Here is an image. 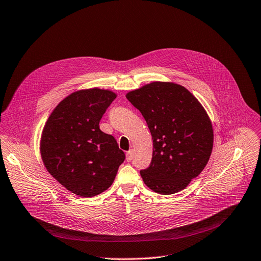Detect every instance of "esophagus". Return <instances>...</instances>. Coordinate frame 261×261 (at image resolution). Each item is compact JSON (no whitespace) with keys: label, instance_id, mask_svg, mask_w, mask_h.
<instances>
[{"label":"esophagus","instance_id":"34e87169","mask_svg":"<svg viewBox=\"0 0 261 261\" xmlns=\"http://www.w3.org/2000/svg\"><path fill=\"white\" fill-rule=\"evenodd\" d=\"M133 160V151L132 150H128L127 152H126V161L127 162H130Z\"/></svg>","mask_w":261,"mask_h":261}]
</instances>
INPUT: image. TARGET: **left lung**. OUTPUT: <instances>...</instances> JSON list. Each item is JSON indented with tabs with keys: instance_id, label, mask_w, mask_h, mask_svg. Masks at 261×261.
<instances>
[{
	"instance_id": "left-lung-1",
	"label": "left lung",
	"mask_w": 261,
	"mask_h": 261,
	"mask_svg": "<svg viewBox=\"0 0 261 261\" xmlns=\"http://www.w3.org/2000/svg\"><path fill=\"white\" fill-rule=\"evenodd\" d=\"M144 117L152 137V159L140 171L145 185L160 194L185 189L206 167L213 128L198 100L184 87L154 82L126 94Z\"/></svg>"
}]
</instances>
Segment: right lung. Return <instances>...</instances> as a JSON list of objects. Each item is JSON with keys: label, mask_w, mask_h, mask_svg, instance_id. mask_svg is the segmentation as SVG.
<instances>
[{"label": "right lung", "mask_w": 261, "mask_h": 261, "mask_svg": "<svg viewBox=\"0 0 261 261\" xmlns=\"http://www.w3.org/2000/svg\"><path fill=\"white\" fill-rule=\"evenodd\" d=\"M115 98L112 91L97 88L74 92L53 110L43 129L41 154L47 170L77 195L106 191L125 159L116 139L99 127Z\"/></svg>", "instance_id": "add662e5"}]
</instances>
